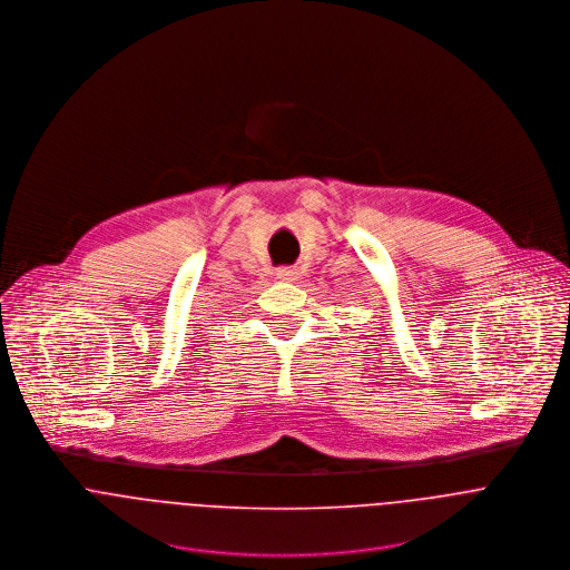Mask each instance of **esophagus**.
I'll list each match as a JSON object with an SVG mask.
<instances>
[{
    "label": "esophagus",
    "mask_w": 570,
    "mask_h": 570,
    "mask_svg": "<svg viewBox=\"0 0 570 570\" xmlns=\"http://www.w3.org/2000/svg\"><path fill=\"white\" fill-rule=\"evenodd\" d=\"M276 278L285 281V283H294L301 278V272L296 267H278L276 269Z\"/></svg>",
    "instance_id": "1"
}]
</instances>
